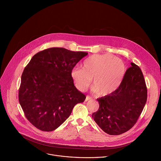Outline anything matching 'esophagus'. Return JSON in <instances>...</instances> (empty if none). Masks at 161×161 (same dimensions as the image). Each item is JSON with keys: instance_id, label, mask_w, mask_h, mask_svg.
Masks as SVG:
<instances>
[{"instance_id": "34e87169", "label": "esophagus", "mask_w": 161, "mask_h": 161, "mask_svg": "<svg viewBox=\"0 0 161 161\" xmlns=\"http://www.w3.org/2000/svg\"><path fill=\"white\" fill-rule=\"evenodd\" d=\"M89 100H92V97H90V96H87L86 97L85 101H89Z\"/></svg>"}]
</instances>
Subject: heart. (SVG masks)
Segmentation results:
<instances>
[{
  "label": "heart",
  "mask_w": 161,
  "mask_h": 161,
  "mask_svg": "<svg viewBox=\"0 0 161 161\" xmlns=\"http://www.w3.org/2000/svg\"><path fill=\"white\" fill-rule=\"evenodd\" d=\"M125 67L120 58L111 54H95L85 59L83 68L74 67L71 76L76 88L85 90L93 78L92 90L100 96L114 93L120 86Z\"/></svg>",
  "instance_id": "obj_1"
}]
</instances>
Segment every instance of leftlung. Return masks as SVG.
<instances>
[{"label":"left lung","mask_w":161,"mask_h":161,"mask_svg":"<svg viewBox=\"0 0 161 161\" xmlns=\"http://www.w3.org/2000/svg\"><path fill=\"white\" fill-rule=\"evenodd\" d=\"M120 87L114 93L97 99L99 108L92 118L110 135L123 134L136 123L147 99V88L141 69L130 63Z\"/></svg>","instance_id":"8db88e82"}]
</instances>
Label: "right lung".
I'll use <instances>...</instances> for the list:
<instances>
[{
    "mask_svg": "<svg viewBox=\"0 0 161 161\" xmlns=\"http://www.w3.org/2000/svg\"><path fill=\"white\" fill-rule=\"evenodd\" d=\"M88 53L51 48L31 58L21 75L18 99L27 120L42 131L57 129L86 96L75 86L71 71Z\"/></svg>",
    "mask_w": 161,
    "mask_h": 161,
    "instance_id": "add662e5",
    "label": "right lung"
}]
</instances>
